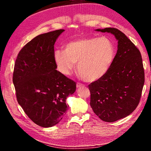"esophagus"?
<instances>
[{"instance_id": "34e87169", "label": "esophagus", "mask_w": 151, "mask_h": 151, "mask_svg": "<svg viewBox=\"0 0 151 151\" xmlns=\"http://www.w3.org/2000/svg\"><path fill=\"white\" fill-rule=\"evenodd\" d=\"M84 86H85V85H83V84H82V83H77V84H76V87H77V88L84 87Z\"/></svg>"}]
</instances>
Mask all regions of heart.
Returning a JSON list of instances; mask_svg holds the SVG:
<instances>
[{
  "instance_id": "b5f03b06",
  "label": "heart",
  "mask_w": 151,
  "mask_h": 151,
  "mask_svg": "<svg viewBox=\"0 0 151 151\" xmlns=\"http://www.w3.org/2000/svg\"><path fill=\"white\" fill-rule=\"evenodd\" d=\"M114 57V48L106 37L81 38L65 46V50H56L53 54L57 69L63 75H70L77 63L80 75L89 82L105 75Z\"/></svg>"
}]
</instances>
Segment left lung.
Segmentation results:
<instances>
[{"instance_id": "8db88e82", "label": "left lung", "mask_w": 151, "mask_h": 151, "mask_svg": "<svg viewBox=\"0 0 151 151\" xmlns=\"http://www.w3.org/2000/svg\"><path fill=\"white\" fill-rule=\"evenodd\" d=\"M110 32L118 40V50L107 73L88 85L92 109L102 121L112 122L129 116L139 104L145 83L139 50L115 28L96 29Z\"/></svg>"}]
</instances>
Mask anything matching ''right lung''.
Returning a JSON list of instances; mask_svg holds the SVG:
<instances>
[{"label": "right lung", "mask_w": 151, "mask_h": 151, "mask_svg": "<svg viewBox=\"0 0 151 151\" xmlns=\"http://www.w3.org/2000/svg\"><path fill=\"white\" fill-rule=\"evenodd\" d=\"M59 29L35 37L20 50L12 81L17 101L32 121L42 127L58 124L66 113V99L76 83L56 70L54 45Z\"/></svg>", "instance_id": "1"}]
</instances>
